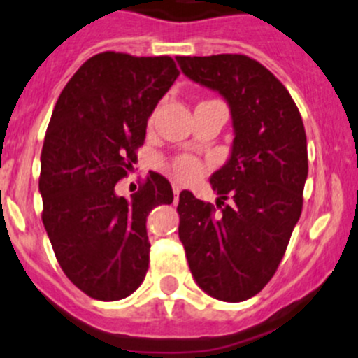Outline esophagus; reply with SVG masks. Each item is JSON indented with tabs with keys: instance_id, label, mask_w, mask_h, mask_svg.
I'll use <instances>...</instances> for the list:
<instances>
[{
	"instance_id": "34e87169",
	"label": "esophagus",
	"mask_w": 358,
	"mask_h": 358,
	"mask_svg": "<svg viewBox=\"0 0 358 358\" xmlns=\"http://www.w3.org/2000/svg\"><path fill=\"white\" fill-rule=\"evenodd\" d=\"M172 189H174V196H176V200H178V196L180 193V186L178 182H174V184H172Z\"/></svg>"
}]
</instances>
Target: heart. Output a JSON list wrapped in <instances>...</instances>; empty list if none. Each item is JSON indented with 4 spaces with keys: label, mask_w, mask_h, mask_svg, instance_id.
Segmentation results:
<instances>
[{
    "label": "heart",
    "mask_w": 358,
    "mask_h": 358,
    "mask_svg": "<svg viewBox=\"0 0 358 358\" xmlns=\"http://www.w3.org/2000/svg\"><path fill=\"white\" fill-rule=\"evenodd\" d=\"M201 167L193 157H179L172 165V174L179 180H191L200 174Z\"/></svg>",
    "instance_id": "obj_1"
}]
</instances>
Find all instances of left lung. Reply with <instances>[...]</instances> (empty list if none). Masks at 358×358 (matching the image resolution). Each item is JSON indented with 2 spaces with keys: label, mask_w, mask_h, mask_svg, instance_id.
<instances>
[{
  "label": "left lung",
  "mask_w": 358,
  "mask_h": 358,
  "mask_svg": "<svg viewBox=\"0 0 358 358\" xmlns=\"http://www.w3.org/2000/svg\"><path fill=\"white\" fill-rule=\"evenodd\" d=\"M176 60L191 81L224 99L235 136L226 164L210 176L221 210L184 189L179 238L198 287L238 303L271 280L299 221L308 178L303 120L287 88L257 60L236 54Z\"/></svg>",
  "instance_id": "8db88e82"
}]
</instances>
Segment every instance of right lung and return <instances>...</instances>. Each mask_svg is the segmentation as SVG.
<instances>
[{"instance_id":"obj_1","label":"right lung","mask_w":358,"mask_h":358,"mask_svg":"<svg viewBox=\"0 0 358 358\" xmlns=\"http://www.w3.org/2000/svg\"><path fill=\"white\" fill-rule=\"evenodd\" d=\"M178 76L167 55L104 52L74 73L52 113L41 150V219L66 277L94 299L127 298L146 277V219L172 203L171 182L150 172L130 198L115 186L136 164L148 120Z\"/></svg>"}]
</instances>
